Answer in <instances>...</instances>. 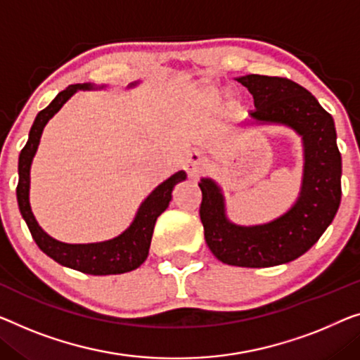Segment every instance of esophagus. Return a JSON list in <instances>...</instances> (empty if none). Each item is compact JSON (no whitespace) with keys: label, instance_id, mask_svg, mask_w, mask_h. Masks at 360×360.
I'll list each match as a JSON object with an SVG mask.
<instances>
[{"label":"esophagus","instance_id":"obj_1","mask_svg":"<svg viewBox=\"0 0 360 360\" xmlns=\"http://www.w3.org/2000/svg\"><path fill=\"white\" fill-rule=\"evenodd\" d=\"M205 165H207V158L203 157L200 152H192L189 155V158H187L186 169L187 173L191 174V178H197V176L203 171V168H205Z\"/></svg>","mask_w":360,"mask_h":360}]
</instances>
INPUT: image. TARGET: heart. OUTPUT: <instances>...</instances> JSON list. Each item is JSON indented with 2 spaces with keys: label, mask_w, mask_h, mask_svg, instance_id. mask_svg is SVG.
Returning a JSON list of instances; mask_svg holds the SVG:
<instances>
[{
  "label": "heart",
  "mask_w": 360,
  "mask_h": 360,
  "mask_svg": "<svg viewBox=\"0 0 360 360\" xmlns=\"http://www.w3.org/2000/svg\"><path fill=\"white\" fill-rule=\"evenodd\" d=\"M198 94H200V96L203 100L207 101H217L219 100V89L214 87V85H202L200 89H198Z\"/></svg>",
  "instance_id": "obj_1"
}]
</instances>
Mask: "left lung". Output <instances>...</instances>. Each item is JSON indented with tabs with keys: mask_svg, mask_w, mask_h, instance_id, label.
Instances as JSON below:
<instances>
[{
	"mask_svg": "<svg viewBox=\"0 0 360 360\" xmlns=\"http://www.w3.org/2000/svg\"><path fill=\"white\" fill-rule=\"evenodd\" d=\"M254 96L243 126H283L302 141L304 168L296 202L268 223L238 224L228 218L219 184L202 178L200 219L208 249L234 266L283 265L305 254L333 221L341 202V153L335 121L319 100L289 79L259 74L236 77Z\"/></svg>",
	"mask_w": 360,
	"mask_h": 360,
	"instance_id": "obj_1",
	"label": "left lung"
}]
</instances>
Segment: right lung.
<instances>
[{
  "mask_svg": "<svg viewBox=\"0 0 360 360\" xmlns=\"http://www.w3.org/2000/svg\"><path fill=\"white\" fill-rule=\"evenodd\" d=\"M137 82H132L129 87H136ZM106 89V85L95 84H76L69 85L66 90L58 94L55 100L37 115L34 124L30 127L29 141L19 155V182H18V203L22 218L32 238L39 245L43 254H46L58 264L72 270L87 273V275H121L136 270L146 262L152 243V234L157 218L168 208L171 202V192L174 186L181 181H186V171H178L168 179L158 184L150 194L143 198L139 210L134 217L132 223L116 238L101 240V243L89 244H68L61 243L50 234L43 231L37 221L30 207V166L39 148L41 132L48 121L63 108V105L71 98L79 90H100Z\"/></svg>",
  "mask_w": 360,
  "mask_h": 360,
  "instance_id": "right-lung-1",
  "label": "right lung"
}]
</instances>
